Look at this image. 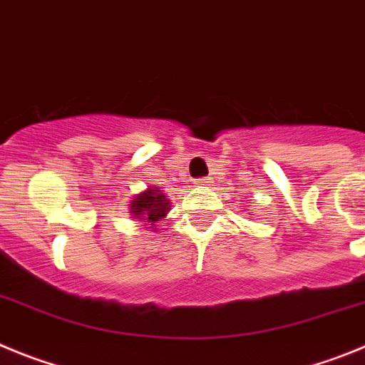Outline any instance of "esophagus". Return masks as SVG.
<instances>
[{
	"label": "esophagus",
	"mask_w": 365,
	"mask_h": 365,
	"mask_svg": "<svg viewBox=\"0 0 365 365\" xmlns=\"http://www.w3.org/2000/svg\"><path fill=\"white\" fill-rule=\"evenodd\" d=\"M196 185H211V178L207 176V178H198L196 180Z\"/></svg>",
	"instance_id": "obj_1"
}]
</instances>
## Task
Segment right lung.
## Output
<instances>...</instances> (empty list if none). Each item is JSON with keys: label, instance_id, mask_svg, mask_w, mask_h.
Masks as SVG:
<instances>
[{"label": "right lung", "instance_id": "right-lung-1", "mask_svg": "<svg viewBox=\"0 0 365 365\" xmlns=\"http://www.w3.org/2000/svg\"><path fill=\"white\" fill-rule=\"evenodd\" d=\"M167 211H169V200H167L165 192H160L158 187L145 190L134 202H130V212L138 220L149 222L150 225L162 220Z\"/></svg>", "mask_w": 365, "mask_h": 365}]
</instances>
